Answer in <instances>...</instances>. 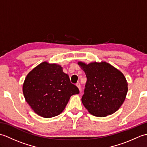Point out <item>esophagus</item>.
<instances>
[{
  "instance_id": "obj_1",
  "label": "esophagus",
  "mask_w": 147,
  "mask_h": 147,
  "mask_svg": "<svg viewBox=\"0 0 147 147\" xmlns=\"http://www.w3.org/2000/svg\"><path fill=\"white\" fill-rule=\"evenodd\" d=\"M76 86L78 87V88L80 91H81V85H80V83H77L76 84Z\"/></svg>"
}]
</instances>
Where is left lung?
I'll use <instances>...</instances> for the list:
<instances>
[{"label": "left lung", "instance_id": "8db88e82", "mask_svg": "<svg viewBox=\"0 0 147 147\" xmlns=\"http://www.w3.org/2000/svg\"><path fill=\"white\" fill-rule=\"evenodd\" d=\"M78 64L87 78L82 101L90 114L105 117L114 114L124 102L127 82L122 72L107 62L79 61Z\"/></svg>", "mask_w": 147, "mask_h": 147}]
</instances>
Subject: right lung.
<instances>
[{"instance_id": "obj_1", "label": "right lung", "mask_w": 147, "mask_h": 147, "mask_svg": "<svg viewBox=\"0 0 147 147\" xmlns=\"http://www.w3.org/2000/svg\"><path fill=\"white\" fill-rule=\"evenodd\" d=\"M23 92L26 102L36 114L50 118L60 114L71 96L80 92L62 71L61 65L45 61L27 74Z\"/></svg>"}]
</instances>
